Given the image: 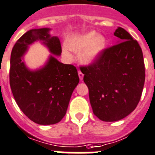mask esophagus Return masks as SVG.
Masks as SVG:
<instances>
[{"instance_id":"34e87169","label":"esophagus","mask_w":155,"mask_h":155,"mask_svg":"<svg viewBox=\"0 0 155 155\" xmlns=\"http://www.w3.org/2000/svg\"><path fill=\"white\" fill-rule=\"evenodd\" d=\"M78 76H79V78H80V80H82V79H83L84 74H82L81 71H78Z\"/></svg>"}]
</instances>
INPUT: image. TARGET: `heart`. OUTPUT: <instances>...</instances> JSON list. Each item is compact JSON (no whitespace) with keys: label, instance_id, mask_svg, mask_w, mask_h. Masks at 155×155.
<instances>
[{"label":"heart","instance_id":"heart-1","mask_svg":"<svg viewBox=\"0 0 155 155\" xmlns=\"http://www.w3.org/2000/svg\"><path fill=\"white\" fill-rule=\"evenodd\" d=\"M107 46V39L105 36L95 31L74 36L67 40V46L63 47L62 52L65 57L71 58L70 50L80 52L79 61L82 65H90L100 59Z\"/></svg>","mask_w":155,"mask_h":155}]
</instances>
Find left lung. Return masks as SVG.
Segmentation results:
<instances>
[{
    "mask_svg": "<svg viewBox=\"0 0 155 155\" xmlns=\"http://www.w3.org/2000/svg\"><path fill=\"white\" fill-rule=\"evenodd\" d=\"M114 35L118 41L92 65L81 67L89 89L93 112L104 122H116L134 110L145 82L143 55L138 41L124 28Z\"/></svg>",
    "mask_w": 155,
    "mask_h": 155,
    "instance_id": "obj_1",
    "label": "left lung"
}]
</instances>
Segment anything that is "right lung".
I'll list each match as a JSON object with an SVG mask.
<instances>
[{"label": "right lung", "mask_w": 155, "mask_h": 155, "mask_svg": "<svg viewBox=\"0 0 155 155\" xmlns=\"http://www.w3.org/2000/svg\"><path fill=\"white\" fill-rule=\"evenodd\" d=\"M50 28L31 29L17 41L10 58L9 82L17 106L39 125L56 124L66 114L70 97L79 82L74 65L60 62V40L50 34ZM40 41L51 54L44 65L31 70L24 60L29 46Z\"/></svg>", "instance_id": "1"}]
</instances>
